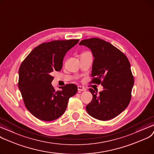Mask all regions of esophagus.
Returning <instances> with one entry per match:
<instances>
[{
    "label": "esophagus",
    "instance_id": "1",
    "mask_svg": "<svg viewBox=\"0 0 154 154\" xmlns=\"http://www.w3.org/2000/svg\"><path fill=\"white\" fill-rule=\"evenodd\" d=\"M78 90L79 91H85L86 90V89L85 88V87H83V86H78Z\"/></svg>",
    "mask_w": 154,
    "mask_h": 154
}]
</instances>
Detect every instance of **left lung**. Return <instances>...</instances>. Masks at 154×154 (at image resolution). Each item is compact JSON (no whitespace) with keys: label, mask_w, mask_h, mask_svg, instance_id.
<instances>
[{"label":"left lung","mask_w":154,"mask_h":154,"mask_svg":"<svg viewBox=\"0 0 154 154\" xmlns=\"http://www.w3.org/2000/svg\"><path fill=\"white\" fill-rule=\"evenodd\" d=\"M79 45L90 48L94 57L91 83L103 87L99 94L89 89L93 99L86 111L96 119L111 120L125 110L131 100L134 78L130 62L121 51L103 39H84Z\"/></svg>","instance_id":"1"}]
</instances>
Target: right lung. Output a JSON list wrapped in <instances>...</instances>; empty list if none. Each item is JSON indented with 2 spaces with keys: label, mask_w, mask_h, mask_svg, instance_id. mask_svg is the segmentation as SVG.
Segmentation results:
<instances>
[{
  "label": "right lung",
  "mask_w": 154,
  "mask_h": 154,
  "mask_svg": "<svg viewBox=\"0 0 154 154\" xmlns=\"http://www.w3.org/2000/svg\"><path fill=\"white\" fill-rule=\"evenodd\" d=\"M79 39L56 40L35 47L21 63L18 87L26 108L36 118L52 121L64 113L70 97L77 93L74 84L61 86L56 91L51 85L53 71H59L63 58Z\"/></svg>",
  "instance_id": "right-lung-1"
}]
</instances>
